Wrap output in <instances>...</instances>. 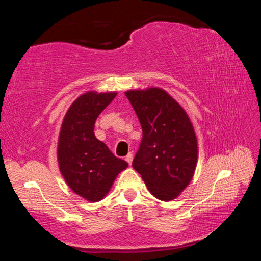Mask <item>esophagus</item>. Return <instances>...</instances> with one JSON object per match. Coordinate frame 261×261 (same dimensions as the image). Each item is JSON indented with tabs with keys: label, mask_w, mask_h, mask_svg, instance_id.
<instances>
[{
	"label": "esophagus",
	"mask_w": 261,
	"mask_h": 261,
	"mask_svg": "<svg viewBox=\"0 0 261 261\" xmlns=\"http://www.w3.org/2000/svg\"><path fill=\"white\" fill-rule=\"evenodd\" d=\"M132 159H134V154H132V153H129V154H127V155L125 156V161H126L127 163H129V165H131Z\"/></svg>",
	"instance_id": "esophagus-1"
}]
</instances>
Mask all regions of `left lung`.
Masks as SVG:
<instances>
[{"label": "left lung", "instance_id": "1", "mask_svg": "<svg viewBox=\"0 0 261 261\" xmlns=\"http://www.w3.org/2000/svg\"><path fill=\"white\" fill-rule=\"evenodd\" d=\"M143 130L132 161L154 197L175 199L188 187L196 169L198 146L184 109L161 88L125 93Z\"/></svg>", "mask_w": 261, "mask_h": 261}]
</instances>
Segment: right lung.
I'll list each match as a JSON object with an SVG mask.
<instances>
[{
  "instance_id": "obj_1",
  "label": "right lung",
  "mask_w": 261,
  "mask_h": 261,
  "mask_svg": "<svg viewBox=\"0 0 261 261\" xmlns=\"http://www.w3.org/2000/svg\"><path fill=\"white\" fill-rule=\"evenodd\" d=\"M115 96L116 93L83 94L62 123L57 147L60 170L72 191L90 201L102 199L118 173L127 167L94 135L96 118Z\"/></svg>"
}]
</instances>
